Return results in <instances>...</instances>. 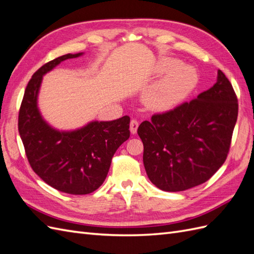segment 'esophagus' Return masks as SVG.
<instances>
[{
  "label": "esophagus",
  "mask_w": 254,
  "mask_h": 254,
  "mask_svg": "<svg viewBox=\"0 0 254 254\" xmlns=\"http://www.w3.org/2000/svg\"><path fill=\"white\" fill-rule=\"evenodd\" d=\"M137 127H139V122H137L136 120H131V122H130V131H131L132 134L136 133V130H137Z\"/></svg>",
  "instance_id": "1"
}]
</instances>
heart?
Segmentation results:
<instances>
[{
	"label": "heart",
	"instance_id": "heart-1",
	"mask_svg": "<svg viewBox=\"0 0 254 254\" xmlns=\"http://www.w3.org/2000/svg\"><path fill=\"white\" fill-rule=\"evenodd\" d=\"M180 63L175 59H165L160 64L161 73L174 70L149 88L144 94L145 104L151 108H165L171 106L186 93L194 81V72L189 66H179Z\"/></svg>",
	"mask_w": 254,
	"mask_h": 254
}]
</instances>
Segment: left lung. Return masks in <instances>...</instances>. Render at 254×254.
I'll return each instance as SVG.
<instances>
[{
  "instance_id": "8db88e82",
  "label": "left lung",
  "mask_w": 254,
  "mask_h": 254,
  "mask_svg": "<svg viewBox=\"0 0 254 254\" xmlns=\"http://www.w3.org/2000/svg\"><path fill=\"white\" fill-rule=\"evenodd\" d=\"M238 114L231 82L218 70L212 88L137 128L146 174L165 191H181L209 180L225 163Z\"/></svg>"
}]
</instances>
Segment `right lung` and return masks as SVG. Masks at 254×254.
I'll return each mask as SVG.
<instances>
[{"label": "right lung", "instance_id": "obj_1", "mask_svg": "<svg viewBox=\"0 0 254 254\" xmlns=\"http://www.w3.org/2000/svg\"><path fill=\"white\" fill-rule=\"evenodd\" d=\"M66 54L42 65L27 83L19 111V133L33 171L52 188L72 195L97 190L108 175L112 157L130 136V118L93 121L73 131H59L44 121L38 93L44 74L60 63L81 56Z\"/></svg>", "mask_w": 254, "mask_h": 254}]
</instances>
